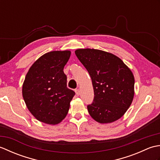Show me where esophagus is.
I'll return each mask as SVG.
<instances>
[{"label": "esophagus", "instance_id": "34e87169", "mask_svg": "<svg viewBox=\"0 0 160 160\" xmlns=\"http://www.w3.org/2000/svg\"><path fill=\"white\" fill-rule=\"evenodd\" d=\"M75 91H76V93L77 96H79V95H80V89H77L75 90Z\"/></svg>", "mask_w": 160, "mask_h": 160}]
</instances>
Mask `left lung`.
I'll return each mask as SVG.
<instances>
[{"label":"left lung","mask_w":160,"mask_h":160,"mask_svg":"<svg viewBox=\"0 0 160 160\" xmlns=\"http://www.w3.org/2000/svg\"><path fill=\"white\" fill-rule=\"evenodd\" d=\"M75 53L92 80L93 102L87 106L90 115L101 124L118 120L133 100L132 71L120 58L104 51L79 49Z\"/></svg>","instance_id":"obj_1"}]
</instances>
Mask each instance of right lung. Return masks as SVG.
<instances>
[{"instance_id": "obj_1", "label": "right lung", "mask_w": 160, "mask_h": 160, "mask_svg": "<svg viewBox=\"0 0 160 160\" xmlns=\"http://www.w3.org/2000/svg\"><path fill=\"white\" fill-rule=\"evenodd\" d=\"M70 51H53L44 54L30 67L22 84L26 106L40 122L58 124L66 117L75 92L67 87L64 67Z\"/></svg>"}]
</instances>
